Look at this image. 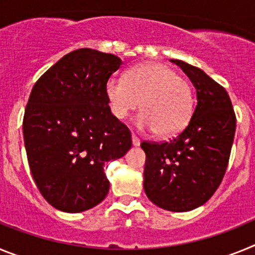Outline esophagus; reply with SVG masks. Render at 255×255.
Segmentation results:
<instances>
[{"mask_svg":"<svg viewBox=\"0 0 255 255\" xmlns=\"http://www.w3.org/2000/svg\"><path fill=\"white\" fill-rule=\"evenodd\" d=\"M131 140H132V144H134L135 147H136V145H139V144H140V139H139L138 136H136V135H135V134L131 135Z\"/></svg>","mask_w":255,"mask_h":255,"instance_id":"1","label":"esophagus"}]
</instances>
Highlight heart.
<instances>
[{"label":"heart","mask_w":255,"mask_h":255,"mask_svg":"<svg viewBox=\"0 0 255 255\" xmlns=\"http://www.w3.org/2000/svg\"><path fill=\"white\" fill-rule=\"evenodd\" d=\"M108 105L117 120H125L140 105L136 124L140 129L168 136L181 131L194 110L190 83L170 66L144 64L128 76H112L106 85Z\"/></svg>","instance_id":"b5f03b06"}]
</instances>
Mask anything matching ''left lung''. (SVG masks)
<instances>
[{
    "label": "left lung",
    "instance_id": "1",
    "mask_svg": "<svg viewBox=\"0 0 255 255\" xmlns=\"http://www.w3.org/2000/svg\"><path fill=\"white\" fill-rule=\"evenodd\" d=\"M197 89V105L185 129L168 141H143L144 191L152 203L172 212L204 204L220 186L229 164L236 116L226 89L203 70L171 60Z\"/></svg>",
    "mask_w": 255,
    "mask_h": 255
}]
</instances>
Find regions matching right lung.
<instances>
[{"mask_svg": "<svg viewBox=\"0 0 255 255\" xmlns=\"http://www.w3.org/2000/svg\"><path fill=\"white\" fill-rule=\"evenodd\" d=\"M123 61L91 48L70 52L31 89L22 132L31 176L44 199L78 213L106 198V164L131 148V132L111 114L106 85Z\"/></svg>", "mask_w": 255, "mask_h": 255, "instance_id": "1", "label": "right lung"}]
</instances>
